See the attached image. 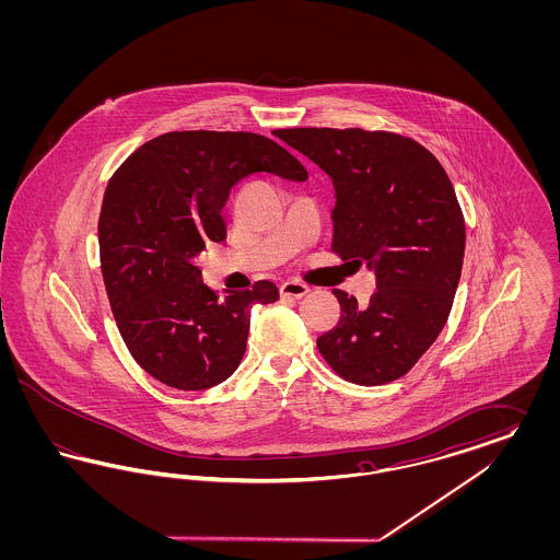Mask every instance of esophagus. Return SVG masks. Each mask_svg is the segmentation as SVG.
<instances>
[{
	"label": "esophagus",
	"instance_id": "obj_1",
	"mask_svg": "<svg viewBox=\"0 0 560 560\" xmlns=\"http://www.w3.org/2000/svg\"><path fill=\"white\" fill-rule=\"evenodd\" d=\"M279 292H281V295H288V298H302V295L308 293V288L300 281H285V283H281Z\"/></svg>",
	"mask_w": 560,
	"mask_h": 560
}]
</instances>
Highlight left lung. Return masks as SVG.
Instances as JSON below:
<instances>
[{
  "label": "left lung",
  "mask_w": 560,
  "mask_h": 560,
  "mask_svg": "<svg viewBox=\"0 0 560 560\" xmlns=\"http://www.w3.org/2000/svg\"><path fill=\"white\" fill-rule=\"evenodd\" d=\"M277 136L334 183L331 249L375 272L368 304L334 290L342 317L317 348L348 382L388 384L432 347L452 311L466 247L452 180L428 149L400 133L290 128Z\"/></svg>",
  "instance_id": "left-lung-1"
}]
</instances>
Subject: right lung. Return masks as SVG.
<instances>
[{"label": "right lung", "mask_w": 560, "mask_h": 560, "mask_svg": "<svg viewBox=\"0 0 560 560\" xmlns=\"http://www.w3.org/2000/svg\"><path fill=\"white\" fill-rule=\"evenodd\" d=\"M256 172L308 178L267 136L188 130L144 142L108 180L98 245L110 311L136 363L161 384L224 382L243 359L252 306L279 300L270 281L218 295L195 267L208 241L226 240L231 188Z\"/></svg>", "instance_id": "obj_1"}]
</instances>
